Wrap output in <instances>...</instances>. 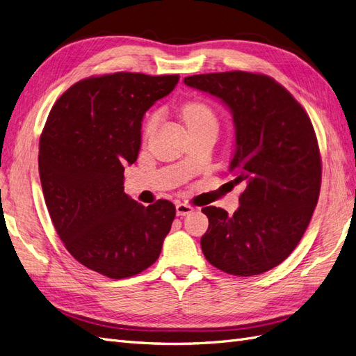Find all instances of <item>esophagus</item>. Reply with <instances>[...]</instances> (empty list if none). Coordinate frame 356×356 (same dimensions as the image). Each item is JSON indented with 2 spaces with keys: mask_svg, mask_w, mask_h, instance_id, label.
Returning a JSON list of instances; mask_svg holds the SVG:
<instances>
[{
  "mask_svg": "<svg viewBox=\"0 0 356 356\" xmlns=\"http://www.w3.org/2000/svg\"><path fill=\"white\" fill-rule=\"evenodd\" d=\"M177 208V215L178 217H184V215H188L193 212V207H190L188 203H182V202H177L175 203Z\"/></svg>",
  "mask_w": 356,
  "mask_h": 356,
  "instance_id": "esophagus-1",
  "label": "esophagus"
}]
</instances>
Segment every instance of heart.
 <instances>
[{
	"label": "heart",
	"mask_w": 356,
	"mask_h": 356,
	"mask_svg": "<svg viewBox=\"0 0 356 356\" xmlns=\"http://www.w3.org/2000/svg\"><path fill=\"white\" fill-rule=\"evenodd\" d=\"M157 114H153L148 118L144 129V135H149L157 124ZM182 118L188 129L196 127H217V115L207 102L190 101L182 106Z\"/></svg>",
	"instance_id": "b5f03b06"
}]
</instances>
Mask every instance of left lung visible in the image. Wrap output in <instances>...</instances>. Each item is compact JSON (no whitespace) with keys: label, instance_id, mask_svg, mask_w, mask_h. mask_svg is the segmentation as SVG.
<instances>
[{"label":"left lung","instance_id":"1","mask_svg":"<svg viewBox=\"0 0 356 356\" xmlns=\"http://www.w3.org/2000/svg\"><path fill=\"white\" fill-rule=\"evenodd\" d=\"M188 88L220 99L233 115L230 172L243 182L238 211L202 208L209 227L207 260L234 276L264 273L296 250L321 190V156L306 111L264 74L229 71L186 77Z\"/></svg>","mask_w":356,"mask_h":356}]
</instances>
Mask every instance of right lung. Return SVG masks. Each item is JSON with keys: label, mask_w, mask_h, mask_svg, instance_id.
Segmentation results:
<instances>
[{"label": "right lung", "mask_w": 356, "mask_h": 356, "mask_svg": "<svg viewBox=\"0 0 356 356\" xmlns=\"http://www.w3.org/2000/svg\"><path fill=\"white\" fill-rule=\"evenodd\" d=\"M178 80L141 72L86 79L47 117L38 154L44 200L63 245L93 272L131 277L160 255L174 203L161 199L144 207L131 199L123 172L138 159L144 114Z\"/></svg>", "instance_id": "add662e5"}]
</instances>
